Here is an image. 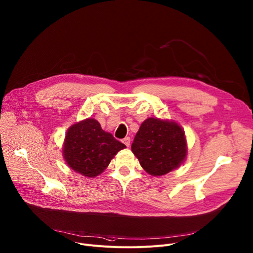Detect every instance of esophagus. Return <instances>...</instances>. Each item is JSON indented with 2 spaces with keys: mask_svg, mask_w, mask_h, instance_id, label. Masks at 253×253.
<instances>
[{
  "mask_svg": "<svg viewBox=\"0 0 253 253\" xmlns=\"http://www.w3.org/2000/svg\"><path fill=\"white\" fill-rule=\"evenodd\" d=\"M123 143L128 147V146L130 145V138H129V137H125V138L123 139Z\"/></svg>",
  "mask_w": 253,
  "mask_h": 253,
  "instance_id": "obj_1",
  "label": "esophagus"
}]
</instances>
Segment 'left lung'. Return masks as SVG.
Segmentation results:
<instances>
[{"instance_id": "obj_1", "label": "left lung", "mask_w": 253, "mask_h": 253, "mask_svg": "<svg viewBox=\"0 0 253 253\" xmlns=\"http://www.w3.org/2000/svg\"><path fill=\"white\" fill-rule=\"evenodd\" d=\"M132 153L150 175L163 176L177 169L187 156L182 127L174 122L147 118L131 145Z\"/></svg>"}]
</instances>
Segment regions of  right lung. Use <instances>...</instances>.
Segmentation results:
<instances>
[{
    "label": "right lung",
    "instance_id": "add662e5",
    "mask_svg": "<svg viewBox=\"0 0 253 253\" xmlns=\"http://www.w3.org/2000/svg\"><path fill=\"white\" fill-rule=\"evenodd\" d=\"M125 147L96 120L88 118L67 130L63 156L73 171L93 178L103 173L118 151Z\"/></svg>",
    "mask_w": 253,
    "mask_h": 253
}]
</instances>
